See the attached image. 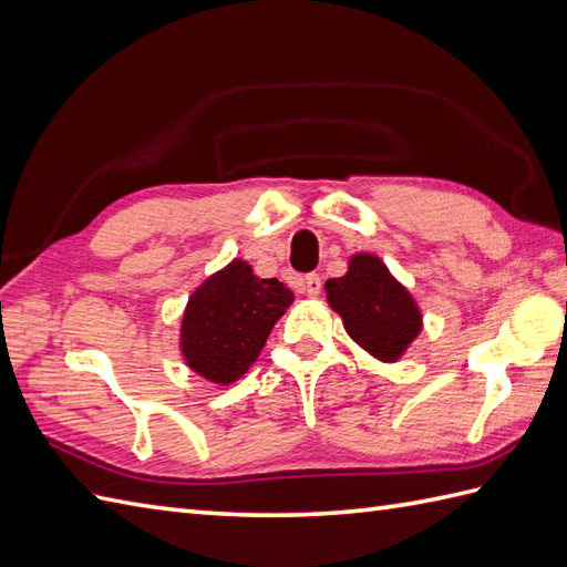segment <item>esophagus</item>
Listing matches in <instances>:
<instances>
[{
    "mask_svg": "<svg viewBox=\"0 0 567 567\" xmlns=\"http://www.w3.org/2000/svg\"><path fill=\"white\" fill-rule=\"evenodd\" d=\"M305 292L309 297H319V292H321V278H319V275H316V272L307 275V278H305Z\"/></svg>",
    "mask_w": 567,
    "mask_h": 567,
    "instance_id": "1",
    "label": "esophagus"
}]
</instances>
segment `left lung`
I'll return each instance as SVG.
<instances>
[{"label":"left lung","mask_w":567,"mask_h":567,"mask_svg":"<svg viewBox=\"0 0 567 567\" xmlns=\"http://www.w3.org/2000/svg\"><path fill=\"white\" fill-rule=\"evenodd\" d=\"M326 299L354 343L381 362H399L423 331L417 301L374 254H354L343 278L326 282Z\"/></svg>","instance_id":"obj_1"}]
</instances>
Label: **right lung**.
<instances>
[{
  "instance_id": "add662e5",
  "label": "right lung",
  "mask_w": 567,
  "mask_h": 567,
  "mask_svg": "<svg viewBox=\"0 0 567 567\" xmlns=\"http://www.w3.org/2000/svg\"><path fill=\"white\" fill-rule=\"evenodd\" d=\"M295 301L280 280H262L234 258L190 295L181 319V354L195 374L227 386L241 379Z\"/></svg>"
}]
</instances>
